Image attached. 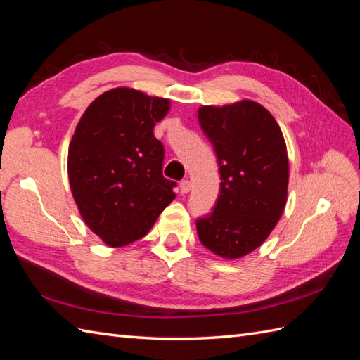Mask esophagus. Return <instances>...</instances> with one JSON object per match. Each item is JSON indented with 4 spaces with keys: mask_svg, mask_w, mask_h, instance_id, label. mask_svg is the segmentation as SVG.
<instances>
[{
    "mask_svg": "<svg viewBox=\"0 0 360 360\" xmlns=\"http://www.w3.org/2000/svg\"><path fill=\"white\" fill-rule=\"evenodd\" d=\"M190 188H192V184H190V181L186 179V181H181V182H179V190H181L182 195L188 193Z\"/></svg>",
    "mask_w": 360,
    "mask_h": 360,
    "instance_id": "obj_1",
    "label": "esophagus"
}]
</instances>
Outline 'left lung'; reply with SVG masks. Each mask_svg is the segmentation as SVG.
<instances>
[{
	"label": "left lung",
	"instance_id": "left-lung-1",
	"mask_svg": "<svg viewBox=\"0 0 360 360\" xmlns=\"http://www.w3.org/2000/svg\"><path fill=\"white\" fill-rule=\"evenodd\" d=\"M198 120L217 151L221 187L210 215L196 221L200 241L218 257L262 246L288 201L286 142L272 114L254 101L204 105Z\"/></svg>",
	"mask_w": 360,
	"mask_h": 360
}]
</instances>
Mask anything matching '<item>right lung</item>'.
I'll list each match as a JSON object with an SVG mask.
<instances>
[{"instance_id": "1", "label": "right lung", "mask_w": 360, "mask_h": 360, "mask_svg": "<svg viewBox=\"0 0 360 360\" xmlns=\"http://www.w3.org/2000/svg\"><path fill=\"white\" fill-rule=\"evenodd\" d=\"M170 101L114 88L83 112L68 150V178L80 217L106 246L147 235L174 200L162 176L164 145L153 133Z\"/></svg>"}]
</instances>
